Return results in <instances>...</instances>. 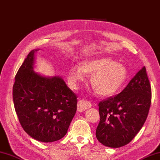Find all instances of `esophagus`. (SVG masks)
Instances as JSON below:
<instances>
[{"label":"esophagus","instance_id":"34e87169","mask_svg":"<svg viewBox=\"0 0 160 160\" xmlns=\"http://www.w3.org/2000/svg\"><path fill=\"white\" fill-rule=\"evenodd\" d=\"M91 107V103L86 100L80 99L77 103V110L78 112H83L86 109Z\"/></svg>","mask_w":160,"mask_h":160}]
</instances>
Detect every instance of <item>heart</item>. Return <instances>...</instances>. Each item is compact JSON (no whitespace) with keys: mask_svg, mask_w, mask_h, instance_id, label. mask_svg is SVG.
<instances>
[{"mask_svg":"<svg viewBox=\"0 0 160 160\" xmlns=\"http://www.w3.org/2000/svg\"><path fill=\"white\" fill-rule=\"evenodd\" d=\"M87 74L91 75L90 83L97 94L110 97L117 93L124 84L128 71L122 64L108 57H97L72 66L69 70L68 81L72 89L86 81Z\"/></svg>","mask_w":160,"mask_h":160,"instance_id":"1","label":"heart"}]
</instances>
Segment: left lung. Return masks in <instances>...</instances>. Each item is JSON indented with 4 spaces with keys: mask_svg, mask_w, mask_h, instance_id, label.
Returning <instances> with one entry per match:
<instances>
[{
    "mask_svg": "<svg viewBox=\"0 0 160 160\" xmlns=\"http://www.w3.org/2000/svg\"><path fill=\"white\" fill-rule=\"evenodd\" d=\"M151 103V88L145 67L122 92L99 103L98 141L110 148L128 144L144 124Z\"/></svg>",
    "mask_w": 160,
    "mask_h": 160,
    "instance_id": "1",
    "label": "left lung"
}]
</instances>
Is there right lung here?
<instances>
[{"instance_id": "add662e5", "label": "right lung", "mask_w": 160, "mask_h": 160, "mask_svg": "<svg viewBox=\"0 0 160 160\" xmlns=\"http://www.w3.org/2000/svg\"><path fill=\"white\" fill-rule=\"evenodd\" d=\"M32 50L15 77L13 100L25 131L42 142H52L66 135L77 111V96L59 76L45 77L34 70Z\"/></svg>"}]
</instances>
